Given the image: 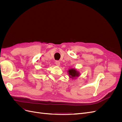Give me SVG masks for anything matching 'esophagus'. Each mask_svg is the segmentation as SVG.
Listing matches in <instances>:
<instances>
[{
    "mask_svg": "<svg viewBox=\"0 0 122 122\" xmlns=\"http://www.w3.org/2000/svg\"><path fill=\"white\" fill-rule=\"evenodd\" d=\"M55 64H56V65L57 66H59L60 65V61H55Z\"/></svg>",
    "mask_w": 122,
    "mask_h": 122,
    "instance_id": "1",
    "label": "esophagus"
}]
</instances>
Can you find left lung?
<instances>
[{
	"instance_id": "8db88e82",
	"label": "left lung",
	"mask_w": 122,
	"mask_h": 122,
	"mask_svg": "<svg viewBox=\"0 0 122 122\" xmlns=\"http://www.w3.org/2000/svg\"><path fill=\"white\" fill-rule=\"evenodd\" d=\"M68 71H69V75L71 76L70 77H71L72 78H73V77H78L79 76L78 72L77 71H76L75 69H70Z\"/></svg>"
}]
</instances>
